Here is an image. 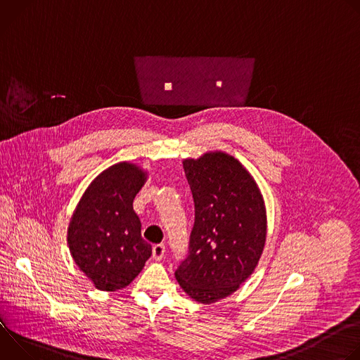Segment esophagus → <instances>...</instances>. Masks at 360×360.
Returning a JSON list of instances; mask_svg holds the SVG:
<instances>
[{
	"mask_svg": "<svg viewBox=\"0 0 360 360\" xmlns=\"http://www.w3.org/2000/svg\"><path fill=\"white\" fill-rule=\"evenodd\" d=\"M152 256H153V259H155V261L164 259V256H165V245H164V243L153 245V248H152Z\"/></svg>",
	"mask_w": 360,
	"mask_h": 360,
	"instance_id": "obj_1",
	"label": "esophagus"
}]
</instances>
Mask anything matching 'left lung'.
<instances>
[{"label": "left lung", "mask_w": 360, "mask_h": 360, "mask_svg": "<svg viewBox=\"0 0 360 360\" xmlns=\"http://www.w3.org/2000/svg\"><path fill=\"white\" fill-rule=\"evenodd\" d=\"M195 203L186 258L175 276L196 302L232 295L255 271L266 240L262 193L242 164L225 152L185 160Z\"/></svg>", "instance_id": "left-lung-1"}]
</instances>
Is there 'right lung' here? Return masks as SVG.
Instances as JSON below:
<instances>
[{
  "instance_id": "right-lung-1",
  "label": "right lung",
  "mask_w": 360,
  "mask_h": 360,
  "mask_svg": "<svg viewBox=\"0 0 360 360\" xmlns=\"http://www.w3.org/2000/svg\"><path fill=\"white\" fill-rule=\"evenodd\" d=\"M145 181L146 172L134 164L110 167L91 182L71 218V255L99 290L128 286L152 255L132 207Z\"/></svg>"
}]
</instances>
